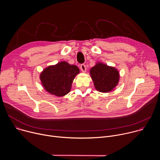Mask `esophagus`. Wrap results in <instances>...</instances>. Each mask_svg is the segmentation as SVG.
<instances>
[{"instance_id":"1","label":"esophagus","mask_w":160,"mask_h":160,"mask_svg":"<svg viewBox=\"0 0 160 160\" xmlns=\"http://www.w3.org/2000/svg\"><path fill=\"white\" fill-rule=\"evenodd\" d=\"M80 70H81V71H82V72H83V73L86 72L87 68H86V66H85V64H81V66H80Z\"/></svg>"}]
</instances>
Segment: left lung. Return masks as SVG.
<instances>
[{
    "mask_svg": "<svg viewBox=\"0 0 160 160\" xmlns=\"http://www.w3.org/2000/svg\"><path fill=\"white\" fill-rule=\"evenodd\" d=\"M90 75L96 89L103 93L113 90L120 80V73L117 69L100 62L91 68Z\"/></svg>",
    "mask_w": 160,
    "mask_h": 160,
    "instance_id": "left-lung-1",
    "label": "left lung"
}]
</instances>
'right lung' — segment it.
Listing matches in <instances>:
<instances>
[{"label": "right lung", "mask_w": 160, "mask_h": 160, "mask_svg": "<svg viewBox=\"0 0 160 160\" xmlns=\"http://www.w3.org/2000/svg\"><path fill=\"white\" fill-rule=\"evenodd\" d=\"M78 73L80 70L77 66L61 61L45 68L40 75V79L48 92L62 97L70 92L73 81Z\"/></svg>", "instance_id": "obj_1"}]
</instances>
